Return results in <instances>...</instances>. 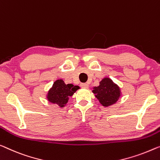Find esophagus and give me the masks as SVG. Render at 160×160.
Returning <instances> with one entry per match:
<instances>
[{
	"label": "esophagus",
	"mask_w": 160,
	"mask_h": 160,
	"mask_svg": "<svg viewBox=\"0 0 160 160\" xmlns=\"http://www.w3.org/2000/svg\"><path fill=\"white\" fill-rule=\"evenodd\" d=\"M80 86L82 88H88V85L86 84V83H81Z\"/></svg>",
	"instance_id": "obj_1"
}]
</instances>
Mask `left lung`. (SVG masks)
Here are the masks:
<instances>
[{"instance_id": "1", "label": "left lung", "mask_w": 160, "mask_h": 160, "mask_svg": "<svg viewBox=\"0 0 160 160\" xmlns=\"http://www.w3.org/2000/svg\"><path fill=\"white\" fill-rule=\"evenodd\" d=\"M92 92L95 94V97L102 106L105 107L116 103L121 96L120 88L108 78H103L98 86L94 87Z\"/></svg>"}]
</instances>
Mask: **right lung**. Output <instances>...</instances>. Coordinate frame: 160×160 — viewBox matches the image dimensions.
<instances>
[{"mask_svg":"<svg viewBox=\"0 0 160 160\" xmlns=\"http://www.w3.org/2000/svg\"><path fill=\"white\" fill-rule=\"evenodd\" d=\"M79 88L80 87L78 85H67L62 80H57L48 91L47 100L50 103L57 104L60 108H63L68 102L69 97L72 96Z\"/></svg>","mask_w":160,"mask_h":160,"instance_id":"add662e5","label":"right lung"}]
</instances>
